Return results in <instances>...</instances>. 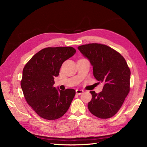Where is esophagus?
Returning <instances> with one entry per match:
<instances>
[{"label":"esophagus","mask_w":147,"mask_h":147,"mask_svg":"<svg viewBox=\"0 0 147 147\" xmlns=\"http://www.w3.org/2000/svg\"><path fill=\"white\" fill-rule=\"evenodd\" d=\"M75 92H76V94H77L80 95L81 94H82V93L83 92V90H78V89H77V90H76V91H75Z\"/></svg>","instance_id":"1"}]
</instances>
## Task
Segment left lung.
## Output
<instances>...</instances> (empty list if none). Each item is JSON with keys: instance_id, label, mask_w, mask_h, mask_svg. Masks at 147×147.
<instances>
[{"instance_id": "1", "label": "left lung", "mask_w": 147, "mask_h": 147, "mask_svg": "<svg viewBox=\"0 0 147 147\" xmlns=\"http://www.w3.org/2000/svg\"><path fill=\"white\" fill-rule=\"evenodd\" d=\"M93 67V75L104 83L99 93L90 91L92 99L88 107L99 118L112 117L121 108L130 90L131 71L124 57L112 48L98 43L78 47Z\"/></svg>"}]
</instances>
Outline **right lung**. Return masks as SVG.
Returning <instances> with one entry per match:
<instances>
[{"mask_svg":"<svg viewBox=\"0 0 147 147\" xmlns=\"http://www.w3.org/2000/svg\"><path fill=\"white\" fill-rule=\"evenodd\" d=\"M73 47H48L38 51L26 64L21 86L28 104L40 117L54 120L68 110L75 91L54 87L55 77L65 61L73 56Z\"/></svg>","mask_w":147,"mask_h":147,"instance_id":"right-lung-1","label":"right lung"}]
</instances>
